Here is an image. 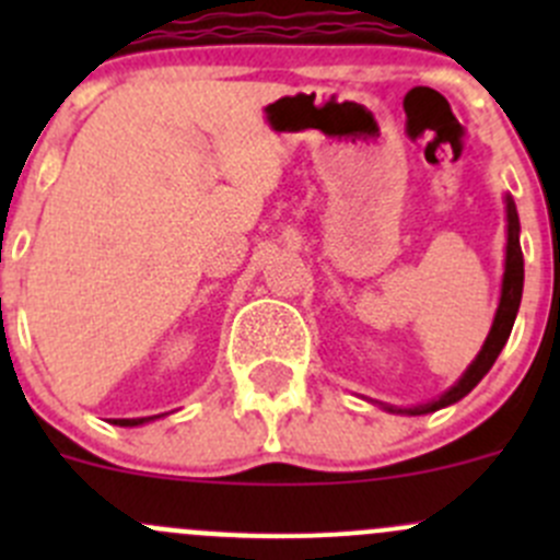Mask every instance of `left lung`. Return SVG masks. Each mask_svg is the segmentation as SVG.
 <instances>
[{"label": "left lung", "mask_w": 560, "mask_h": 560, "mask_svg": "<svg viewBox=\"0 0 560 560\" xmlns=\"http://www.w3.org/2000/svg\"><path fill=\"white\" fill-rule=\"evenodd\" d=\"M506 202V257H504V279H501V298H499V308H495L493 325H490L488 338H485L482 349H479L477 358L471 360L466 371H463L460 380L455 382L447 393L439 395L436 400H428V404H417V406H389L382 404V400H374L380 404L382 409L389 411V415H431V411L444 409V406H453L460 398H466L474 387L482 382V376L493 369L495 358L504 349L506 338H510L512 325H515L517 308H521V298H523V248H521V219H517V208L515 200L510 195L504 197Z\"/></svg>", "instance_id": "left-lung-1"}]
</instances>
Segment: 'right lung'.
Returning a JSON list of instances; mask_svg holds the SVG:
<instances>
[{
	"instance_id": "1",
	"label": "right lung",
	"mask_w": 560,
	"mask_h": 560,
	"mask_svg": "<svg viewBox=\"0 0 560 560\" xmlns=\"http://www.w3.org/2000/svg\"><path fill=\"white\" fill-rule=\"evenodd\" d=\"M165 415H154V417H135V420H113V425H121V428H135V425H145L151 420H160Z\"/></svg>"
}]
</instances>
